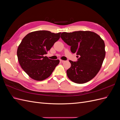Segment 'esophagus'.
<instances>
[{
  "mask_svg": "<svg viewBox=\"0 0 120 120\" xmlns=\"http://www.w3.org/2000/svg\"><path fill=\"white\" fill-rule=\"evenodd\" d=\"M60 61L61 63H64V62H66V60H60Z\"/></svg>",
  "mask_w": 120,
  "mask_h": 120,
  "instance_id": "1",
  "label": "esophagus"
}]
</instances>
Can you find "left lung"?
Wrapping results in <instances>:
<instances>
[{
  "mask_svg": "<svg viewBox=\"0 0 120 120\" xmlns=\"http://www.w3.org/2000/svg\"><path fill=\"white\" fill-rule=\"evenodd\" d=\"M60 38L71 46V52L79 56L77 61L70 60L71 67L67 71L68 78L77 83L91 80L100 70L105 59L103 40L95 32L90 31L64 32Z\"/></svg>",
  "mask_w": 120,
  "mask_h": 120,
  "instance_id": "left-lung-1",
  "label": "left lung"
}]
</instances>
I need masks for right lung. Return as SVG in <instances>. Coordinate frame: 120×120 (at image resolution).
Here are the masks:
<instances>
[{
    "label": "right lung",
    "instance_id": "right-lung-1",
    "mask_svg": "<svg viewBox=\"0 0 120 120\" xmlns=\"http://www.w3.org/2000/svg\"><path fill=\"white\" fill-rule=\"evenodd\" d=\"M60 34L38 30L30 32L22 39L17 50L18 60L21 68L31 79L44 80L59 64L60 60H50L44 55L60 39Z\"/></svg>",
    "mask_w": 120,
    "mask_h": 120
}]
</instances>
